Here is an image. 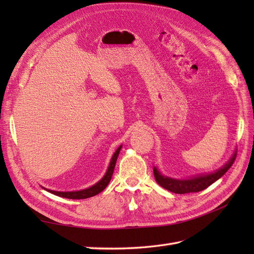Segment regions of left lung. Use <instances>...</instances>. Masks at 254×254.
I'll use <instances>...</instances> for the list:
<instances>
[{
    "label": "left lung",
    "mask_w": 254,
    "mask_h": 254,
    "mask_svg": "<svg viewBox=\"0 0 254 254\" xmlns=\"http://www.w3.org/2000/svg\"><path fill=\"white\" fill-rule=\"evenodd\" d=\"M235 159H236V153L233 155V157L230 158L228 163L225 166H223L220 169L216 170L215 172H212V174L193 177L187 180L172 179V178L165 177L160 174L156 167H154V176L158 185L170 192L178 193V194L199 192L204 190V189L208 188L215 181H217L220 177H223L226 172L228 171L230 167L233 166Z\"/></svg>",
    "instance_id": "8db88e82"
}]
</instances>
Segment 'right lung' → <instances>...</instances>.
Masks as SVG:
<instances>
[{
	"instance_id": "1",
	"label": "right lung",
	"mask_w": 254,
	"mask_h": 254,
	"mask_svg": "<svg viewBox=\"0 0 254 254\" xmlns=\"http://www.w3.org/2000/svg\"><path fill=\"white\" fill-rule=\"evenodd\" d=\"M120 149H121V146L116 150L115 154H113L111 161H110V165H109V167H108V170L106 172V175L102 177V179L100 181L97 182L96 185H94L93 187H90L88 189H85V190L72 191V192H60V191H52V190H48V191L51 192L52 194H55V195L62 196V197H65V198H72V199L88 198V197H91L94 195H97V194L100 193L101 191H104L106 187L109 185L112 174H113V170H115L119 153H120Z\"/></svg>"
}]
</instances>
